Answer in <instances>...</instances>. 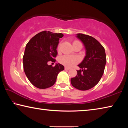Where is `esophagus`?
<instances>
[{
  "label": "esophagus",
  "instance_id": "34e87169",
  "mask_svg": "<svg viewBox=\"0 0 128 128\" xmlns=\"http://www.w3.org/2000/svg\"><path fill=\"white\" fill-rule=\"evenodd\" d=\"M69 69H70L69 68H68V67H65V70H69Z\"/></svg>",
  "mask_w": 128,
  "mask_h": 128
}]
</instances>
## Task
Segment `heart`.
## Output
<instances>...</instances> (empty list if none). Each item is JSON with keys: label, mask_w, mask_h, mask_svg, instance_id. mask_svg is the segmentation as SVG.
<instances>
[{"label": "heart", "mask_w": 128, "mask_h": 128, "mask_svg": "<svg viewBox=\"0 0 128 128\" xmlns=\"http://www.w3.org/2000/svg\"><path fill=\"white\" fill-rule=\"evenodd\" d=\"M80 43L77 40H75L73 42V46L77 43ZM58 51H60V45L58 47ZM79 62V58L77 56H64L60 58V63L63 64L64 66L67 67H72L75 64H76Z\"/></svg>", "instance_id": "b5f03b06"}]
</instances>
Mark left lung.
I'll return each mask as SVG.
<instances>
[{
	"label": "left lung",
	"instance_id": "obj_1",
	"mask_svg": "<svg viewBox=\"0 0 128 128\" xmlns=\"http://www.w3.org/2000/svg\"><path fill=\"white\" fill-rule=\"evenodd\" d=\"M83 43L85 56L78 66L77 74L70 79L73 87L80 90H88L96 85L103 74L106 64L105 50L96 39L84 34H76Z\"/></svg>",
	"mask_w": 128,
	"mask_h": 128
}]
</instances>
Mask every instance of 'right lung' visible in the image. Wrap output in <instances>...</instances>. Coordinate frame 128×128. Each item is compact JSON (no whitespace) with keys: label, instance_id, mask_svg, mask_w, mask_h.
<instances>
[{"label":"right lung","instance_id":"right-lung-1","mask_svg":"<svg viewBox=\"0 0 128 128\" xmlns=\"http://www.w3.org/2000/svg\"><path fill=\"white\" fill-rule=\"evenodd\" d=\"M62 33L43 31L34 36L26 45L23 56L24 70L28 80L36 88H47L55 83L59 73L64 66L56 63L55 66L48 65L54 59L58 52L56 49Z\"/></svg>","mask_w":128,"mask_h":128}]
</instances>
